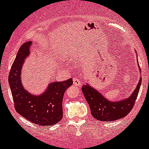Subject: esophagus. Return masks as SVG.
Instances as JSON below:
<instances>
[{"instance_id":"1","label":"esophagus","mask_w":149,"mask_h":149,"mask_svg":"<svg viewBox=\"0 0 149 149\" xmlns=\"http://www.w3.org/2000/svg\"><path fill=\"white\" fill-rule=\"evenodd\" d=\"M73 84L74 85L80 86L81 85V82H80V79L79 78H77V77H74V78L73 79Z\"/></svg>"}]
</instances>
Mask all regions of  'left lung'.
<instances>
[{"instance_id": "1", "label": "left lung", "mask_w": 149, "mask_h": 149, "mask_svg": "<svg viewBox=\"0 0 149 149\" xmlns=\"http://www.w3.org/2000/svg\"><path fill=\"white\" fill-rule=\"evenodd\" d=\"M137 65L138 68H140L138 63ZM141 83L142 80L140 77L137 87L129 97L117 101H112L107 99L97 89L89 84H84L83 86L82 91L87 103L89 105L91 115L100 121L110 122L125 117L130 112L134 104L135 100L138 95Z\"/></svg>"}]
</instances>
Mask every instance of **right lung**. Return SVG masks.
Instances as JSON below:
<instances>
[{
	"label": "right lung",
	"instance_id": "obj_1",
	"mask_svg": "<svg viewBox=\"0 0 149 149\" xmlns=\"http://www.w3.org/2000/svg\"><path fill=\"white\" fill-rule=\"evenodd\" d=\"M32 45V41H28L20 46L9 72V84L17 112L32 123L44 127L58 123L62 119L63 98L73 81L70 78L49 83L40 95L28 91L23 84L21 74L26 59L31 54Z\"/></svg>",
	"mask_w": 149,
	"mask_h": 149
}]
</instances>
